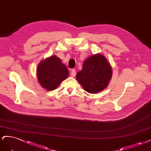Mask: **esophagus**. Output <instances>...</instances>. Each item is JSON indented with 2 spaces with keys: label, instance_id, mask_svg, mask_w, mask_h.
Instances as JSON below:
<instances>
[{
  "label": "esophagus",
  "instance_id": "1",
  "mask_svg": "<svg viewBox=\"0 0 151 151\" xmlns=\"http://www.w3.org/2000/svg\"><path fill=\"white\" fill-rule=\"evenodd\" d=\"M70 75H71V76L74 77V76L76 75V70H72L71 71Z\"/></svg>",
  "mask_w": 151,
  "mask_h": 151
}]
</instances>
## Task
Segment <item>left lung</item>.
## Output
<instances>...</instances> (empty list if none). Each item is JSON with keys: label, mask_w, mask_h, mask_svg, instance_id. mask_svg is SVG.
I'll use <instances>...</instances> for the list:
<instances>
[{"label": "left lung", "mask_w": 151, "mask_h": 151, "mask_svg": "<svg viewBox=\"0 0 151 151\" xmlns=\"http://www.w3.org/2000/svg\"><path fill=\"white\" fill-rule=\"evenodd\" d=\"M82 67L77 73L76 80L87 92L96 93L107 86L112 70L103 55L97 54L87 58Z\"/></svg>", "instance_id": "left-lung-1"}]
</instances>
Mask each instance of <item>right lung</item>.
Masks as SVG:
<instances>
[{
    "label": "right lung",
    "mask_w": 151,
    "mask_h": 151,
    "mask_svg": "<svg viewBox=\"0 0 151 151\" xmlns=\"http://www.w3.org/2000/svg\"><path fill=\"white\" fill-rule=\"evenodd\" d=\"M38 81L44 88L53 90L68 76V70L56 56L41 61L37 69Z\"/></svg>",
    "instance_id": "1"
}]
</instances>
